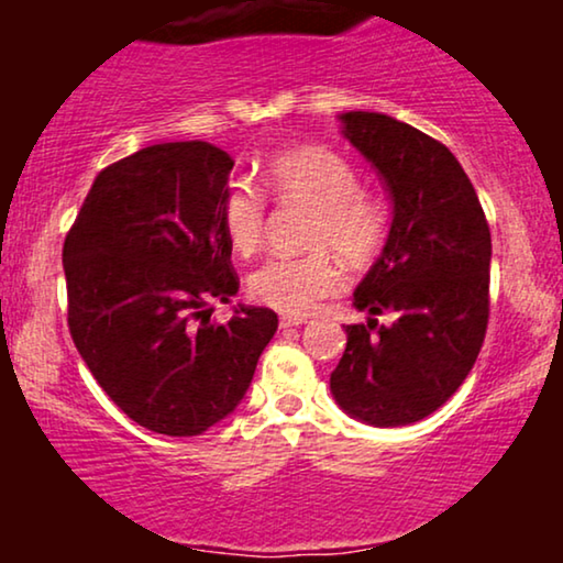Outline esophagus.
Instances as JSON below:
<instances>
[{
  "mask_svg": "<svg viewBox=\"0 0 563 563\" xmlns=\"http://www.w3.org/2000/svg\"><path fill=\"white\" fill-rule=\"evenodd\" d=\"M305 318H289V314H284V318L279 320V325L282 328H299V325H305Z\"/></svg>",
  "mask_w": 563,
  "mask_h": 563,
  "instance_id": "obj_1",
  "label": "esophagus"
}]
</instances>
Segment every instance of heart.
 <instances>
[{
  "label": "heart",
  "mask_w": 563,
  "mask_h": 563,
  "mask_svg": "<svg viewBox=\"0 0 563 563\" xmlns=\"http://www.w3.org/2000/svg\"><path fill=\"white\" fill-rule=\"evenodd\" d=\"M264 184L279 202L310 207L307 245H330L349 264H364L384 245L389 214L379 199L361 191L358 172L330 148H295L264 166ZM220 222L241 256L261 249L266 225L264 195L251 181H230L220 199ZM249 289L261 305L287 314L318 310L322 299L341 289L328 251L268 258L251 274Z\"/></svg>",
  "instance_id": "b5f03b06"
}]
</instances>
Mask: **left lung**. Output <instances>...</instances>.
<instances>
[{"label":"left lung","instance_id":"left-lung-1","mask_svg":"<svg viewBox=\"0 0 563 563\" xmlns=\"http://www.w3.org/2000/svg\"><path fill=\"white\" fill-rule=\"evenodd\" d=\"M341 133L384 184L391 222L379 258L353 291L366 322L345 325L330 391L374 428L410 426L456 391L487 333L492 238L456 156L382 112H343ZM393 322L379 327L376 313Z\"/></svg>","mask_w":563,"mask_h":563}]
</instances>
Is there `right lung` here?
<instances>
[{
    "mask_svg": "<svg viewBox=\"0 0 563 563\" xmlns=\"http://www.w3.org/2000/svg\"><path fill=\"white\" fill-rule=\"evenodd\" d=\"M233 158L161 143L107 166L64 243L68 330L107 397L161 435H199L243 402L279 320L230 302L238 276L220 222Z\"/></svg>",
    "mask_w": 563,
    "mask_h": 563,
    "instance_id": "right-lung-1",
    "label": "right lung"
}]
</instances>
